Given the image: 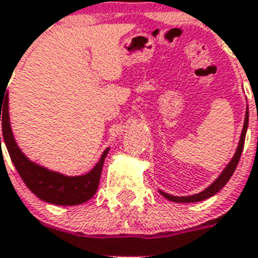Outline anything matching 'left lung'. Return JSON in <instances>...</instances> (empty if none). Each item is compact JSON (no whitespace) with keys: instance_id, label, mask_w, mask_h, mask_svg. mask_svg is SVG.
<instances>
[{"instance_id":"1","label":"left lung","mask_w":258,"mask_h":258,"mask_svg":"<svg viewBox=\"0 0 258 258\" xmlns=\"http://www.w3.org/2000/svg\"><path fill=\"white\" fill-rule=\"evenodd\" d=\"M247 123H249V112H246L245 114V123H243V128H242L241 139H239V145H238V149H236L234 157L231 160L228 165L226 167V169L221 172V175L217 177L215 182L212 183L211 186L208 188H205L204 191L198 192V194H194V196H188V197H175V196H171V194H167V192L160 191L163 194L164 197L169 200V201L173 202H198L202 201V200H207V198L215 196L217 191H220L221 188L224 187L227 184V182L230 180V177L232 176V173L235 171L236 165L239 163V158H241L242 150H243V145H245V137H246V130H247Z\"/></svg>"}]
</instances>
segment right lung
<instances>
[{
  "label": "right lung",
  "mask_w": 258,
  "mask_h": 258,
  "mask_svg": "<svg viewBox=\"0 0 258 258\" xmlns=\"http://www.w3.org/2000/svg\"><path fill=\"white\" fill-rule=\"evenodd\" d=\"M4 95H6L5 99L0 94V121H3L1 124H3L4 142L13 165L16 167L17 172L23 179V182L26 183V186L38 198H41L42 201L50 202L54 205H79L89 201L98 188L102 165L106 154L109 152V148L105 149L100 161L95 164V167L90 172L82 176H64L61 173L53 172L32 163L22 153V150L15 142L11 121H9V112H8V93H4Z\"/></svg>",
  "instance_id": "obj_1"
}]
</instances>
